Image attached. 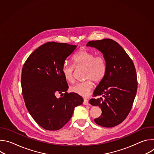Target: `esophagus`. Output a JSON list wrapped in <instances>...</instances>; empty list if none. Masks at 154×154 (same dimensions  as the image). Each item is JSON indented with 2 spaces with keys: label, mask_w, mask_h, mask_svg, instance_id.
<instances>
[{
  "label": "esophagus",
  "mask_w": 154,
  "mask_h": 154,
  "mask_svg": "<svg viewBox=\"0 0 154 154\" xmlns=\"http://www.w3.org/2000/svg\"><path fill=\"white\" fill-rule=\"evenodd\" d=\"M83 104L85 105H89V102H88V100L87 99H83Z\"/></svg>",
  "instance_id": "esophagus-1"
}]
</instances>
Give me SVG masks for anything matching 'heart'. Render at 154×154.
<instances>
[{"mask_svg":"<svg viewBox=\"0 0 154 154\" xmlns=\"http://www.w3.org/2000/svg\"><path fill=\"white\" fill-rule=\"evenodd\" d=\"M72 61L77 68H85L83 77L86 80L72 86L71 90L82 96H86L93 88V81L99 83L105 77L107 69L106 60L102 55H96L88 51L80 50L74 55ZM61 71L66 80L69 82H74L73 66L64 63Z\"/></svg>","mask_w":154,"mask_h":154,"instance_id":"obj_1","label":"heart"}]
</instances>
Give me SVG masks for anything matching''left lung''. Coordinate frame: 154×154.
I'll list each match as a JSON object with an SVG mask.
<instances>
[{"label": "left lung", "mask_w": 154, "mask_h": 154, "mask_svg": "<svg viewBox=\"0 0 154 154\" xmlns=\"http://www.w3.org/2000/svg\"><path fill=\"white\" fill-rule=\"evenodd\" d=\"M87 46L94 47L103 55L107 65L105 77L96 87L90 104L99 106L102 115L94 122L102 127H113L122 122L129 114L137 94L138 82L135 65L123 49L112 39L90 41Z\"/></svg>", "instance_id": "8db88e82"}]
</instances>
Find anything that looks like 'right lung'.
Masks as SVG:
<instances>
[{
  "instance_id": "right-lung-1",
  "label": "right lung",
  "mask_w": 154,
  "mask_h": 154,
  "mask_svg": "<svg viewBox=\"0 0 154 154\" xmlns=\"http://www.w3.org/2000/svg\"><path fill=\"white\" fill-rule=\"evenodd\" d=\"M76 46L48 42L33 51L24 64L21 75L22 92L30 115L48 130L61 128L71 118L82 96L67 93L68 85L61 69ZM64 92V94H63ZM57 93L63 96L58 99Z\"/></svg>"
}]
</instances>
